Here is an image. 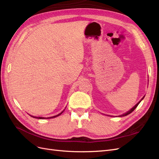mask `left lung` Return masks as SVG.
I'll use <instances>...</instances> for the list:
<instances>
[{
	"mask_svg": "<svg viewBox=\"0 0 159 159\" xmlns=\"http://www.w3.org/2000/svg\"><path fill=\"white\" fill-rule=\"evenodd\" d=\"M143 98H144V97H143ZM143 98H142L141 100H140V101H139V102H138V103L137 104V105H135V106H134V107H133V108H131V109H130V110L129 111H128L127 112H126V113H125V114H123V115H120V116H126V115H128L130 114V113H131V112H133V111H134V110L135 109V108L137 107V106L139 105V103L140 102V101H142V100H143Z\"/></svg>",
	"mask_w": 159,
	"mask_h": 159,
	"instance_id": "1",
	"label": "left lung"
}]
</instances>
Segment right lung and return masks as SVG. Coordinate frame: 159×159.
Here are the masks:
<instances>
[{
	"instance_id": "1",
	"label": "right lung",
	"mask_w": 159,
	"mask_h": 159,
	"mask_svg": "<svg viewBox=\"0 0 159 159\" xmlns=\"http://www.w3.org/2000/svg\"><path fill=\"white\" fill-rule=\"evenodd\" d=\"M62 112H63V111H62V112H61L60 114H58V115H56V116H52V117H48V118H47V119H52V118H55V117H57V116H58L61 115ZM30 116L33 117V118H35V119H45V118H44V117H36V116H31V115H30Z\"/></svg>"
}]
</instances>
